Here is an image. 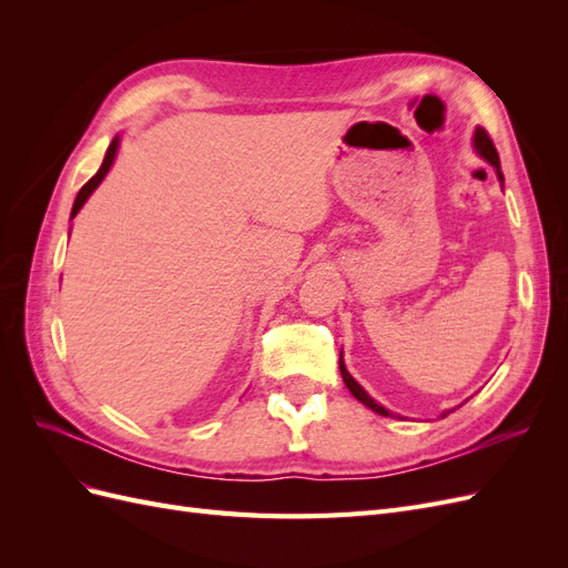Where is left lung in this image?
Returning a JSON list of instances; mask_svg holds the SVG:
<instances>
[{"mask_svg": "<svg viewBox=\"0 0 568 568\" xmlns=\"http://www.w3.org/2000/svg\"><path fill=\"white\" fill-rule=\"evenodd\" d=\"M474 149H476V153L484 161H488L493 168H495V175H497V180H500L503 184H505V178H503V170H500V156H497V151H495V146H493V142H490V136H488V132L484 130V128H476V132H474ZM338 369H341V376H343V384L348 386V390L355 395V398L363 403V405H367L369 409H374L376 415H382V417H393V412L390 409H386L384 405H379L376 403L372 395L359 386L353 376H351V372L346 369V363H343V351H341V355H338ZM453 409H445L440 417H448Z\"/></svg>", "mask_w": 568, "mask_h": 568, "instance_id": "1", "label": "left lung"}]
</instances>
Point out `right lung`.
Returning <instances> with one entry per match:
<instances>
[{"instance_id": "right-lung-1", "label": "right lung", "mask_w": 568, "mask_h": 568, "mask_svg": "<svg viewBox=\"0 0 568 568\" xmlns=\"http://www.w3.org/2000/svg\"><path fill=\"white\" fill-rule=\"evenodd\" d=\"M118 146H120V136L115 134L113 136V142L109 144V151H106V156H104V163H101V168L97 170V175L84 184L80 192H78V196H75V203H73V211H71V220L80 213V209L84 205V201H88L92 194H94V189L104 182V178H106V173L111 170V165H113V161H115V153H118Z\"/></svg>"}]
</instances>
